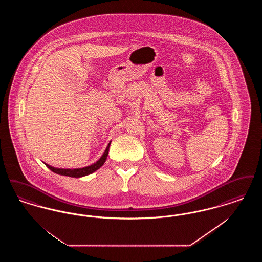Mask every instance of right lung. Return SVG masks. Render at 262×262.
Instances as JSON below:
<instances>
[{
	"mask_svg": "<svg viewBox=\"0 0 262 262\" xmlns=\"http://www.w3.org/2000/svg\"><path fill=\"white\" fill-rule=\"evenodd\" d=\"M111 143V142H110ZM110 143L108 144L107 148L105 150L104 154L102 155V157L99 160L90 166L84 167V168H79V169H58V168H54L48 164H45L52 172L56 173V174H62V176H68V177H72V178H80L83 176H88L89 174H92L93 172L97 171L101 166L104 165V163L107 159L108 153H109V147H110Z\"/></svg>",
	"mask_w": 262,
	"mask_h": 262,
	"instance_id": "add662e5",
	"label": "right lung"
}]
</instances>
